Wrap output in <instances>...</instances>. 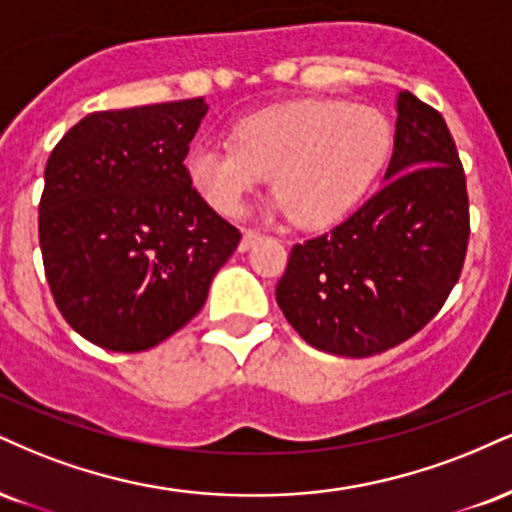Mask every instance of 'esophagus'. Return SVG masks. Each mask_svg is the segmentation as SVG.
<instances>
[{"label":"esophagus","mask_w":512,"mask_h":512,"mask_svg":"<svg viewBox=\"0 0 512 512\" xmlns=\"http://www.w3.org/2000/svg\"><path fill=\"white\" fill-rule=\"evenodd\" d=\"M260 240H262L260 233H255V231H245V233H243V238H240L238 250H240V252H248V250L252 248V245L260 243Z\"/></svg>","instance_id":"esophagus-1"}]
</instances>
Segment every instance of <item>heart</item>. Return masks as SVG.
<instances>
[{
    "label": "heart",
    "instance_id": "obj_1",
    "mask_svg": "<svg viewBox=\"0 0 512 512\" xmlns=\"http://www.w3.org/2000/svg\"><path fill=\"white\" fill-rule=\"evenodd\" d=\"M236 145L197 140L186 157L190 186L226 217L274 176V195L300 226L346 217L384 166L391 131L384 116L336 100L264 109L236 126Z\"/></svg>",
    "mask_w": 512,
    "mask_h": 512
}]
</instances>
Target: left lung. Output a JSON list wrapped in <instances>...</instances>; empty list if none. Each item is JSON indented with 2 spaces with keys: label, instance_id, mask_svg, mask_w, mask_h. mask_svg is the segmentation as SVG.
<instances>
[{
  "label": "left lung",
  "instance_id": "left-lung-1",
  "mask_svg": "<svg viewBox=\"0 0 512 512\" xmlns=\"http://www.w3.org/2000/svg\"><path fill=\"white\" fill-rule=\"evenodd\" d=\"M396 114L384 186L329 233L293 245L276 286L283 317L331 355L367 357L408 341L463 269L470 214L446 121L408 90Z\"/></svg>",
  "mask_w": 512,
  "mask_h": 512
}]
</instances>
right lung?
<instances>
[{
	"label": "right lung",
	"mask_w": 512,
	"mask_h": 512,
	"mask_svg": "<svg viewBox=\"0 0 512 512\" xmlns=\"http://www.w3.org/2000/svg\"><path fill=\"white\" fill-rule=\"evenodd\" d=\"M197 100L95 112L45 166L40 250L54 303L95 346L140 353L186 326L240 233L190 186Z\"/></svg>",
	"instance_id": "add662e5"
}]
</instances>
